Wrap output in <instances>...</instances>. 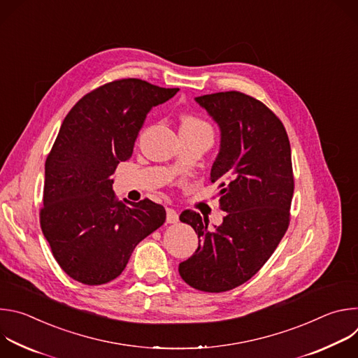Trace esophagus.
Returning a JSON list of instances; mask_svg holds the SVG:
<instances>
[{"label": "esophagus", "instance_id": "esophagus-1", "mask_svg": "<svg viewBox=\"0 0 358 358\" xmlns=\"http://www.w3.org/2000/svg\"><path fill=\"white\" fill-rule=\"evenodd\" d=\"M166 214H167V217H166L167 224H176V222H178V213H177L174 208H167V210H166Z\"/></svg>", "mask_w": 358, "mask_h": 358}]
</instances>
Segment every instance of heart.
<instances>
[{"label": "heart", "mask_w": 358, "mask_h": 358, "mask_svg": "<svg viewBox=\"0 0 358 358\" xmlns=\"http://www.w3.org/2000/svg\"><path fill=\"white\" fill-rule=\"evenodd\" d=\"M180 131H211L210 124L192 113H184L180 117Z\"/></svg>", "instance_id": "obj_1"}]
</instances>
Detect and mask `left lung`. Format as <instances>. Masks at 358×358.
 <instances>
[{
  "instance_id": "obj_1",
  "label": "left lung",
  "mask_w": 358,
  "mask_h": 358,
  "mask_svg": "<svg viewBox=\"0 0 358 358\" xmlns=\"http://www.w3.org/2000/svg\"><path fill=\"white\" fill-rule=\"evenodd\" d=\"M221 129V150L211 182L221 188L222 225L185 210L180 220L198 235V248L178 266L191 287L228 292L248 282L278 248L290 222L294 189L292 152L280 119L261 100L242 92L195 97Z\"/></svg>"
}]
</instances>
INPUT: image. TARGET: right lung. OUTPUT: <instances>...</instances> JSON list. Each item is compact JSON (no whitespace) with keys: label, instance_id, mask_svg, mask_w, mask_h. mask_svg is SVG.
<instances>
[{"label":"right lung","instance_id":"obj_1","mask_svg":"<svg viewBox=\"0 0 358 358\" xmlns=\"http://www.w3.org/2000/svg\"><path fill=\"white\" fill-rule=\"evenodd\" d=\"M178 90L117 79L86 93L66 115L45 162L39 221L54 258L72 279L89 286L116 279L136 245L164 224L160 203L119 201L110 176L131 157L150 109Z\"/></svg>","mask_w":358,"mask_h":358}]
</instances>
